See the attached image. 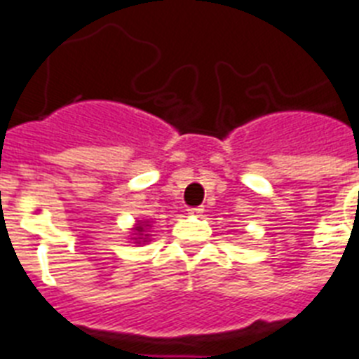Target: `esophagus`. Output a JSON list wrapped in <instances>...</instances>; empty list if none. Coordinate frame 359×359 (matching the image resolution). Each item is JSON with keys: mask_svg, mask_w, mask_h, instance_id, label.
Instances as JSON below:
<instances>
[{"mask_svg": "<svg viewBox=\"0 0 359 359\" xmlns=\"http://www.w3.org/2000/svg\"><path fill=\"white\" fill-rule=\"evenodd\" d=\"M188 213H189V215H201V213H204V208L203 206L188 208Z\"/></svg>", "mask_w": 359, "mask_h": 359, "instance_id": "34e87169", "label": "esophagus"}]
</instances>
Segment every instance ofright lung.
<instances>
[{
  "label": "right lung",
  "instance_id": "right-lung-1",
  "mask_svg": "<svg viewBox=\"0 0 359 359\" xmlns=\"http://www.w3.org/2000/svg\"><path fill=\"white\" fill-rule=\"evenodd\" d=\"M137 231H144V226H137Z\"/></svg>",
  "mask_w": 359,
  "mask_h": 359
}]
</instances>
